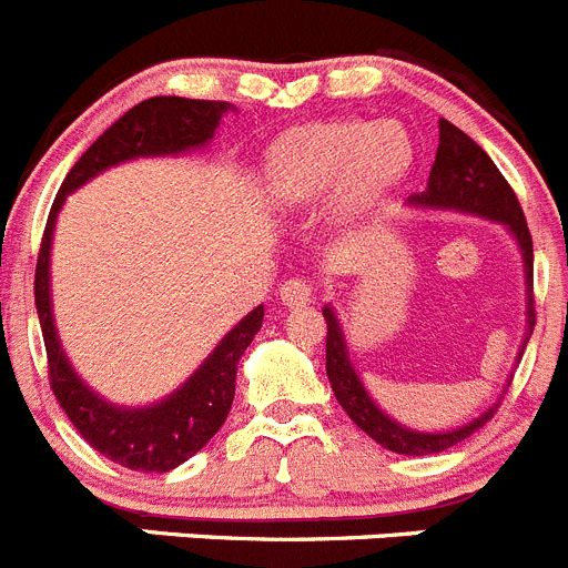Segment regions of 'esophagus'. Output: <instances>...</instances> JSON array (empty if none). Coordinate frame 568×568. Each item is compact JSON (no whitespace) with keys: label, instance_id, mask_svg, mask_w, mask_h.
<instances>
[{"label":"esophagus","instance_id":"obj_1","mask_svg":"<svg viewBox=\"0 0 568 568\" xmlns=\"http://www.w3.org/2000/svg\"><path fill=\"white\" fill-rule=\"evenodd\" d=\"M281 304L287 310H298V306H306L312 301V284L304 278H290L281 284Z\"/></svg>","mask_w":568,"mask_h":568}]
</instances>
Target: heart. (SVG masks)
Returning a JSON list of instances; mask_svg holds the SVG:
<instances>
[{"instance_id":"heart-1","label":"heart","mask_w":568,"mask_h":568,"mask_svg":"<svg viewBox=\"0 0 568 568\" xmlns=\"http://www.w3.org/2000/svg\"><path fill=\"white\" fill-rule=\"evenodd\" d=\"M416 163L408 129L397 121H312L287 129L264 154V189L284 211L318 205L332 190L337 225L372 220L405 185Z\"/></svg>"}]
</instances>
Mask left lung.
I'll return each mask as SVG.
<instances>
[{"instance_id": "left-lung-1", "label": "left lung", "mask_w": 568, "mask_h": 568, "mask_svg": "<svg viewBox=\"0 0 568 568\" xmlns=\"http://www.w3.org/2000/svg\"><path fill=\"white\" fill-rule=\"evenodd\" d=\"M414 207H430V211H456L481 216V220L498 222L509 231L524 262V287H527V332H524L521 348L515 363L521 361L527 348L529 335L535 329V304H532V236H529L527 220L518 205V196L513 194L509 182L504 180L501 171L496 169L487 152L476 140L467 138L454 123L439 121V149H436L434 169L428 176V189L423 194H414L408 200ZM326 318V377L332 383L337 403L343 405L352 423L361 430H366L377 445L388 447L394 454L403 456H428L442 454L447 447L459 445L467 436L485 428L487 419H493V410L498 403H493L485 414H478L470 423L459 425L450 430H416L408 425L397 423L394 416L374 403L368 388L363 386L361 374L355 363L348 361V346L343 326L337 321V312L329 304L324 306Z\"/></svg>"}]
</instances>
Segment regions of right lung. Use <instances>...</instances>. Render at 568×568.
<instances>
[{
	"instance_id": "1",
	"label": "right lung",
	"mask_w": 568,
	"mask_h": 568,
	"mask_svg": "<svg viewBox=\"0 0 568 568\" xmlns=\"http://www.w3.org/2000/svg\"><path fill=\"white\" fill-rule=\"evenodd\" d=\"M233 109L236 106L225 101H194V98L176 95H160L138 103L81 154V160L61 182L59 196L47 216L39 262H36V312H39L41 335H44L50 386L78 434L106 459L129 470H174L176 465L189 462L196 450H202L207 439L222 428L231 414L233 394H236L239 357L262 329L264 306L258 304L256 310L247 312L216 343L200 368L169 397L152 405H138V408L109 403L78 377L55 329L53 298H50V250H53L55 220L72 191L112 165L138 158H169V154L205 149L220 129L222 118Z\"/></svg>"
}]
</instances>
